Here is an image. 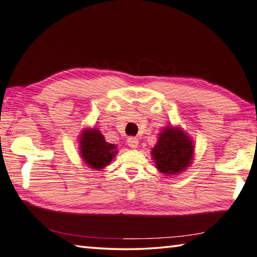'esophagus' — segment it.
<instances>
[{
    "mask_svg": "<svg viewBox=\"0 0 257 257\" xmlns=\"http://www.w3.org/2000/svg\"><path fill=\"white\" fill-rule=\"evenodd\" d=\"M127 144H128L129 147L137 148L138 147V139L136 137H129L127 139Z\"/></svg>",
    "mask_w": 257,
    "mask_h": 257,
    "instance_id": "34e87169",
    "label": "esophagus"
}]
</instances>
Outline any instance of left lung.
Wrapping results in <instances>:
<instances>
[{"label": "left lung", "instance_id": "left-lung-1", "mask_svg": "<svg viewBox=\"0 0 257 257\" xmlns=\"http://www.w3.org/2000/svg\"><path fill=\"white\" fill-rule=\"evenodd\" d=\"M193 152L191 139L180 128L170 125L161 133L152 155L163 174H177L191 164Z\"/></svg>", "mask_w": 257, "mask_h": 257}]
</instances>
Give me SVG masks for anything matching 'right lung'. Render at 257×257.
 <instances>
[{
    "mask_svg": "<svg viewBox=\"0 0 257 257\" xmlns=\"http://www.w3.org/2000/svg\"><path fill=\"white\" fill-rule=\"evenodd\" d=\"M80 141L83 161L96 171L108 165L116 154L114 144L106 143L103 135L96 129L84 130Z\"/></svg>",
    "mask_w": 257,
    "mask_h": 257,
    "instance_id": "right-lung-1",
    "label": "right lung"
}]
</instances>
